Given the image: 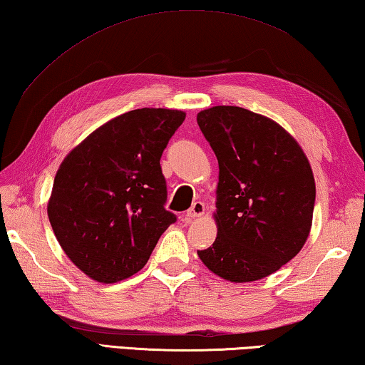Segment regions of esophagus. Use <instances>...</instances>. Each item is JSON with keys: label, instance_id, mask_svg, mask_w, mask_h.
<instances>
[{"label": "esophagus", "instance_id": "34e87169", "mask_svg": "<svg viewBox=\"0 0 365 365\" xmlns=\"http://www.w3.org/2000/svg\"><path fill=\"white\" fill-rule=\"evenodd\" d=\"M204 212H205L204 202L196 201L193 205H191V209L187 212V214H185V220H188V222L193 220V218H196V217L204 215Z\"/></svg>", "mask_w": 365, "mask_h": 365}]
</instances>
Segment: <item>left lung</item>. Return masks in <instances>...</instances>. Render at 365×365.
Masks as SVG:
<instances>
[{
    "label": "left lung",
    "instance_id": "left-lung-1",
    "mask_svg": "<svg viewBox=\"0 0 365 365\" xmlns=\"http://www.w3.org/2000/svg\"><path fill=\"white\" fill-rule=\"evenodd\" d=\"M196 119L218 161L217 237L197 255L230 282L263 279L309 236L316 185L308 158L282 125L250 110L218 105Z\"/></svg>",
    "mask_w": 365,
    "mask_h": 365
}]
</instances>
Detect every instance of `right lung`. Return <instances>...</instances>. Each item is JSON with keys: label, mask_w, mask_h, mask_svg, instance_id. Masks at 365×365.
I'll return each instance as SVG.
<instances>
[{"label": "right lung", "mask_w": 365, "mask_h": 365, "mask_svg": "<svg viewBox=\"0 0 365 365\" xmlns=\"http://www.w3.org/2000/svg\"><path fill=\"white\" fill-rule=\"evenodd\" d=\"M185 111L138 108L102 124L65 156L48 202L58 244L91 279L113 284L140 271L175 215L161 155Z\"/></svg>", "instance_id": "1"}]
</instances>
